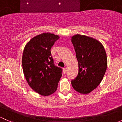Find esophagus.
Returning <instances> with one entry per match:
<instances>
[{"instance_id":"obj_1","label":"esophagus","mask_w":122,"mask_h":122,"mask_svg":"<svg viewBox=\"0 0 122 122\" xmlns=\"http://www.w3.org/2000/svg\"><path fill=\"white\" fill-rule=\"evenodd\" d=\"M67 67H65V68H63V72H64V73H66V72H67Z\"/></svg>"}]
</instances>
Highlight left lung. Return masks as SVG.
<instances>
[{
    "label": "left lung",
    "instance_id": "obj_1",
    "mask_svg": "<svg viewBox=\"0 0 122 122\" xmlns=\"http://www.w3.org/2000/svg\"><path fill=\"white\" fill-rule=\"evenodd\" d=\"M78 63V73L71 81L72 87L81 94H88L100 84L107 67L106 52L94 38L77 34L71 37Z\"/></svg>",
    "mask_w": 122,
    "mask_h": 122
}]
</instances>
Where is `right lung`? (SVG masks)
Listing matches in <instances>:
<instances>
[{
  "label": "right lung",
  "mask_w": 122,
  "mask_h": 122,
  "mask_svg": "<svg viewBox=\"0 0 122 122\" xmlns=\"http://www.w3.org/2000/svg\"><path fill=\"white\" fill-rule=\"evenodd\" d=\"M60 38L51 33H43L32 38L25 46L22 68L32 89L44 96L53 94L62 76V69L54 65L51 49Z\"/></svg>",
  "instance_id": "add662e5"
}]
</instances>
